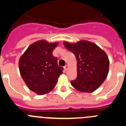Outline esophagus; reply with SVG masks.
Wrapping results in <instances>:
<instances>
[{"label":"esophagus","mask_w":126,"mask_h":126,"mask_svg":"<svg viewBox=\"0 0 126 126\" xmlns=\"http://www.w3.org/2000/svg\"><path fill=\"white\" fill-rule=\"evenodd\" d=\"M69 69V65H65V66H64V69L65 70V71H67V70L68 69Z\"/></svg>","instance_id":"esophagus-1"}]
</instances>
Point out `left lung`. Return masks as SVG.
Segmentation results:
<instances>
[{"label": "left lung", "instance_id": "obj_1", "mask_svg": "<svg viewBox=\"0 0 126 126\" xmlns=\"http://www.w3.org/2000/svg\"><path fill=\"white\" fill-rule=\"evenodd\" d=\"M67 49L77 60V78L71 85L79 92L92 93L103 83L108 75L109 60L106 53L96 44L86 40L76 43L64 42Z\"/></svg>", "mask_w": 126, "mask_h": 126}]
</instances>
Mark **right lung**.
<instances>
[{"label":"right lung","instance_id":"obj_1","mask_svg":"<svg viewBox=\"0 0 126 126\" xmlns=\"http://www.w3.org/2000/svg\"><path fill=\"white\" fill-rule=\"evenodd\" d=\"M58 42L48 43L44 40L32 43L19 61L20 74L30 90L42 95L49 93L55 86L62 74L57 58L52 52Z\"/></svg>","mask_w":126,"mask_h":126}]
</instances>
